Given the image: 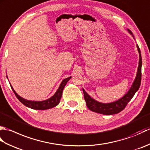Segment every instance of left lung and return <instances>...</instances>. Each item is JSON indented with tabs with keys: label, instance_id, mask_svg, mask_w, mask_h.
<instances>
[{
	"label": "left lung",
	"instance_id": "left-lung-1",
	"mask_svg": "<svg viewBox=\"0 0 150 150\" xmlns=\"http://www.w3.org/2000/svg\"><path fill=\"white\" fill-rule=\"evenodd\" d=\"M127 30H128L130 35H132V37L134 38V36H133L132 31L129 29H127ZM137 47L138 52L139 54V61L137 72L135 79L133 82L131 88H129V91L127 92L122 98H120V99L116 101H114L110 103H100V102L97 101L96 100H95L94 98H91L90 95L85 91L84 89H82L86 104L87 107L91 111L103 115H113L118 113L120 112L121 111L123 110L124 108H125L127 104L129 103L130 100H131L133 97L134 96L135 93L139 89L141 82L142 57L141 50H140L138 45H137Z\"/></svg>",
	"mask_w": 150,
	"mask_h": 150
}]
</instances>
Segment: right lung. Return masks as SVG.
<instances>
[{
    "label": "right lung",
    "mask_w": 150,
    "mask_h": 150,
    "mask_svg": "<svg viewBox=\"0 0 150 150\" xmlns=\"http://www.w3.org/2000/svg\"><path fill=\"white\" fill-rule=\"evenodd\" d=\"M6 77H7V79H8L7 75H6ZM71 78V77H69L64 79L61 83H60L58 90H57L55 93L50 98H47V99L45 100H42V101H35V100H30L25 99V98L19 96V95L16 93V91L14 90V89L13 88L11 84H10V86L12 89L13 91L14 92L15 95H16V97H17V98L19 100V101L21 102L24 106H26V107L31 108V109H33V110H44L50 109V108L55 107L59 104L60 98H61L62 95V91H63L64 88L67 82L69 81V79Z\"/></svg>",
    "instance_id": "add662e5"
}]
</instances>
